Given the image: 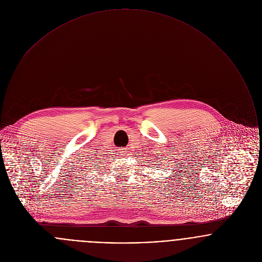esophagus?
<instances>
[{"instance_id":"34e87169","label":"esophagus","mask_w":262,"mask_h":262,"mask_svg":"<svg viewBox=\"0 0 262 262\" xmlns=\"http://www.w3.org/2000/svg\"><path fill=\"white\" fill-rule=\"evenodd\" d=\"M125 154H127V153H125Z\"/></svg>"}]
</instances>
